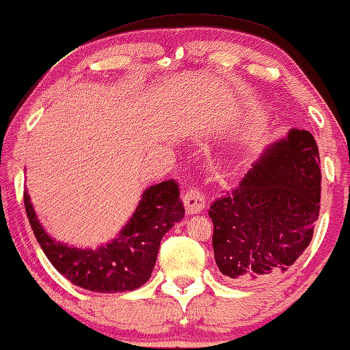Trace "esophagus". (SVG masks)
<instances>
[{"mask_svg": "<svg viewBox=\"0 0 350 350\" xmlns=\"http://www.w3.org/2000/svg\"><path fill=\"white\" fill-rule=\"evenodd\" d=\"M205 196L200 189L197 187H189L184 193V205H185V211L189 215L192 213H200V211L205 208Z\"/></svg>", "mask_w": 350, "mask_h": 350, "instance_id": "obj_1", "label": "esophagus"}]
</instances>
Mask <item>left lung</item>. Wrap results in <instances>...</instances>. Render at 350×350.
Segmentation results:
<instances>
[{
  "mask_svg": "<svg viewBox=\"0 0 350 350\" xmlns=\"http://www.w3.org/2000/svg\"><path fill=\"white\" fill-rule=\"evenodd\" d=\"M321 171L315 139L293 129L269 147L236 187L211 203L215 262L237 284L276 280L313 237Z\"/></svg>",
  "mask_w": 350,
  "mask_h": 350,
  "instance_id": "8db88e82",
  "label": "left lung"
}]
</instances>
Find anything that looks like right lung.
I'll return each mask as SVG.
<instances>
[{"instance_id":"obj_1","label":"right lung","mask_w":350,"mask_h":350,"mask_svg":"<svg viewBox=\"0 0 350 350\" xmlns=\"http://www.w3.org/2000/svg\"><path fill=\"white\" fill-rule=\"evenodd\" d=\"M174 179L152 185L144 192L119 237L96 250H83L55 242L38 223L30 197L24 205L30 228L46 258L64 278L92 293H126L148 281L165 234L184 218V203Z\"/></svg>"}]
</instances>
